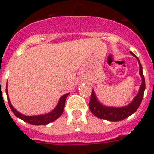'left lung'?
I'll list each match as a JSON object with an SVG mask.
<instances>
[{
	"mask_svg": "<svg viewBox=\"0 0 154 154\" xmlns=\"http://www.w3.org/2000/svg\"><path fill=\"white\" fill-rule=\"evenodd\" d=\"M130 53L133 56L136 57V58L138 60L139 65H140V75L142 78V84L140 87L138 94L135 96L133 101L126 106L108 107L105 106L98 101L96 94L92 90L89 106L92 113H93V115L96 116V117L103 119H106L109 121H112V122L123 120V119L129 117L133 113H134L137 110V109L139 108V106H140L143 97L144 90H145V79H144L143 74L142 65H141L139 58L133 52L130 51Z\"/></svg>",
	"mask_w": 154,
	"mask_h": 154,
	"instance_id": "1",
	"label": "left lung"
}]
</instances>
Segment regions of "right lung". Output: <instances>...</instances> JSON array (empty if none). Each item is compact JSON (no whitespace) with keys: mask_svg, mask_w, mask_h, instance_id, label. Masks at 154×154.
<instances>
[{"mask_svg":"<svg viewBox=\"0 0 154 154\" xmlns=\"http://www.w3.org/2000/svg\"><path fill=\"white\" fill-rule=\"evenodd\" d=\"M7 88V86H6ZM6 94L7 96H8V104H9V106H10L11 109L13 112V113L18 117L19 119H22L24 122H27V123H30V124L35 125V126H40V125H46L48 123H50L53 121H55V119H58L59 116L62 114L64 111V108H65V100H66V98L69 96V93L65 94L64 96H62L60 98L59 101H58V105L57 106L55 107L54 109L50 112L49 113L44 114V115H39V116H25L23 115V114L20 113L19 112H17L15 109L14 108L13 106L11 105L10 102V99L8 97V89H6Z\"/></svg>","mask_w":154,"mask_h":154,"instance_id":"1","label":"right lung"}]
</instances>
